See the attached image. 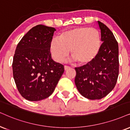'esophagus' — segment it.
Returning <instances> with one entry per match:
<instances>
[{
  "label": "esophagus",
  "mask_w": 130,
  "mask_h": 130,
  "mask_svg": "<svg viewBox=\"0 0 130 130\" xmlns=\"http://www.w3.org/2000/svg\"><path fill=\"white\" fill-rule=\"evenodd\" d=\"M70 68V67H68V66H67V65H65V66H64V69H65V71L69 70Z\"/></svg>",
  "instance_id": "34e87169"
}]
</instances>
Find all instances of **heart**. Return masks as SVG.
<instances>
[{
    "instance_id": "b5f03b06",
    "label": "heart",
    "mask_w": 130,
    "mask_h": 130,
    "mask_svg": "<svg viewBox=\"0 0 130 130\" xmlns=\"http://www.w3.org/2000/svg\"><path fill=\"white\" fill-rule=\"evenodd\" d=\"M101 35L96 29L74 27L62 32L58 39L50 44V52L56 62L61 63L70 53L74 61L87 65L95 59L101 47Z\"/></svg>"
}]
</instances>
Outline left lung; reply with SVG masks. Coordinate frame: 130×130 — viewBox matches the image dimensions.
I'll list each match as a JSON object with an SVG mask.
<instances>
[{"mask_svg":"<svg viewBox=\"0 0 130 130\" xmlns=\"http://www.w3.org/2000/svg\"><path fill=\"white\" fill-rule=\"evenodd\" d=\"M101 45L98 55L90 63L75 68V84L82 96L89 100L104 98L115 88L119 75V50L111 31L98 21Z\"/></svg>","mask_w":130,"mask_h":130,"instance_id":"left-lung-1","label":"left lung"}]
</instances>
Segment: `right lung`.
<instances>
[{
	"label": "right lung",
	"mask_w": 130,
	"mask_h": 130,
	"mask_svg": "<svg viewBox=\"0 0 130 130\" xmlns=\"http://www.w3.org/2000/svg\"><path fill=\"white\" fill-rule=\"evenodd\" d=\"M56 29L39 24L22 38L13 58V76L23 97L38 101L50 96L64 72L52 59L50 44Z\"/></svg>",
	"instance_id": "right-lung-1"
}]
</instances>
